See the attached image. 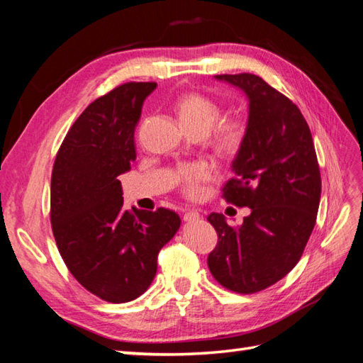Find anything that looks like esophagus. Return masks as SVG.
I'll list each match as a JSON object with an SVG mask.
<instances>
[{"label":"esophagus","mask_w":363,"mask_h":363,"mask_svg":"<svg viewBox=\"0 0 363 363\" xmlns=\"http://www.w3.org/2000/svg\"><path fill=\"white\" fill-rule=\"evenodd\" d=\"M199 217H200L199 211H196V209H189V211L183 214V220L184 222H194V220L199 219Z\"/></svg>","instance_id":"esophagus-1"}]
</instances>
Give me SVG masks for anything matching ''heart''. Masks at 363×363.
<instances>
[{
  "mask_svg": "<svg viewBox=\"0 0 363 363\" xmlns=\"http://www.w3.org/2000/svg\"><path fill=\"white\" fill-rule=\"evenodd\" d=\"M177 113L186 130L208 133L222 116V107L200 93L183 94L177 101ZM248 135V123L242 116H231L217 124L213 146L222 155H236L242 149ZM213 166L206 161H192L177 167L175 180L188 197H199L203 183L213 177Z\"/></svg>",
  "mask_w": 363,
  "mask_h": 363,
  "instance_id": "heart-1",
  "label": "heart"
}]
</instances>
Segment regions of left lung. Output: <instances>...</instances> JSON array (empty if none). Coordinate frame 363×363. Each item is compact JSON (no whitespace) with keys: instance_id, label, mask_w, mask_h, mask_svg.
I'll return each instance as SVG.
<instances>
[{"instance_id":"obj_1","label":"left lung","mask_w":363,"mask_h":363,"mask_svg":"<svg viewBox=\"0 0 363 363\" xmlns=\"http://www.w3.org/2000/svg\"><path fill=\"white\" fill-rule=\"evenodd\" d=\"M216 79L248 98V135L222 197L252 213L240 227H231L219 213L208 216L217 231L208 267L228 291L255 294L300 261L317 220L320 167L309 125L291 99L250 72Z\"/></svg>"}]
</instances>
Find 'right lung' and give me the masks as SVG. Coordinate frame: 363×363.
<instances>
[{
    "instance_id": "1",
    "label": "right lung",
    "mask_w": 363,
    "mask_h": 363,
    "mask_svg": "<svg viewBox=\"0 0 363 363\" xmlns=\"http://www.w3.org/2000/svg\"><path fill=\"white\" fill-rule=\"evenodd\" d=\"M155 82H127L71 125L51 175V227L63 262L88 292L127 303L147 291L157 257L180 228L175 211L125 209L118 177L136 158L135 127Z\"/></svg>"
}]
</instances>
